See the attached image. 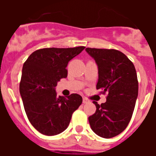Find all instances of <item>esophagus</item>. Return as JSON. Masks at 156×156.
Wrapping results in <instances>:
<instances>
[{
  "label": "esophagus",
  "instance_id": "1",
  "mask_svg": "<svg viewBox=\"0 0 156 156\" xmlns=\"http://www.w3.org/2000/svg\"><path fill=\"white\" fill-rule=\"evenodd\" d=\"M88 101H88L86 98H83V104H86Z\"/></svg>",
  "mask_w": 156,
  "mask_h": 156
}]
</instances>
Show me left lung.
<instances>
[{
    "label": "left lung",
    "instance_id": "obj_1",
    "mask_svg": "<svg viewBox=\"0 0 156 156\" xmlns=\"http://www.w3.org/2000/svg\"><path fill=\"white\" fill-rule=\"evenodd\" d=\"M98 69L97 89L107 93L106 102L94 101L96 112L89 116L91 129L111 138L122 133L131 119L138 94V82L132 62L119 51L87 48Z\"/></svg>",
    "mask_w": 156,
    "mask_h": 156
}]
</instances>
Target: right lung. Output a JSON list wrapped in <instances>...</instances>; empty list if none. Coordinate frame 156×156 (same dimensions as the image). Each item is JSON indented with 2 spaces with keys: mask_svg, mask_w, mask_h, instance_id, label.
<instances>
[{
  "mask_svg": "<svg viewBox=\"0 0 156 156\" xmlns=\"http://www.w3.org/2000/svg\"><path fill=\"white\" fill-rule=\"evenodd\" d=\"M84 48L39 49L23 64L19 91L30 123L42 134L54 136L64 131L82 104L78 94L58 96L55 87L60 79L67 77L69 62Z\"/></svg>",
  "mask_w": 156,
  "mask_h": 156,
  "instance_id": "add662e5",
  "label": "right lung"
}]
</instances>
